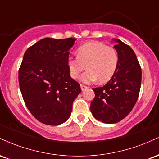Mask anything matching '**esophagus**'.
Returning <instances> with one entry per match:
<instances>
[{
  "label": "esophagus",
  "mask_w": 159,
  "mask_h": 159,
  "mask_svg": "<svg viewBox=\"0 0 159 159\" xmlns=\"http://www.w3.org/2000/svg\"><path fill=\"white\" fill-rule=\"evenodd\" d=\"M81 90L84 91L86 89H87V87L86 85H84V84H81Z\"/></svg>",
  "instance_id": "34e87169"
}]
</instances>
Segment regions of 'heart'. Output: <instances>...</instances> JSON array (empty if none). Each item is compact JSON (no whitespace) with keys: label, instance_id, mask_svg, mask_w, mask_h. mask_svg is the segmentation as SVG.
I'll return each mask as SVG.
<instances>
[{"label":"heart","instance_id":"heart-1","mask_svg":"<svg viewBox=\"0 0 159 159\" xmlns=\"http://www.w3.org/2000/svg\"><path fill=\"white\" fill-rule=\"evenodd\" d=\"M119 64V56L114 47L100 42H90L77 49V57L69 56L67 65L71 77L77 78L81 72L87 71L81 76L84 83H91L98 79L101 83L108 81L116 73Z\"/></svg>","mask_w":159,"mask_h":159}]
</instances>
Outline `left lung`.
I'll use <instances>...</instances> for the list:
<instances>
[{
  "instance_id": "8db88e82",
  "label": "left lung",
  "mask_w": 159,
  "mask_h": 159,
  "mask_svg": "<svg viewBox=\"0 0 159 159\" xmlns=\"http://www.w3.org/2000/svg\"><path fill=\"white\" fill-rule=\"evenodd\" d=\"M114 48L119 56V64L114 75L105 86L93 88L95 98L90 111L96 120L104 123L120 122L135 105L141 84V68L135 53L121 40Z\"/></svg>"
}]
</instances>
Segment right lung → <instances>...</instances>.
Returning a JSON list of instances; mask_svg holds the SVG:
<instances>
[{
	"mask_svg": "<svg viewBox=\"0 0 159 159\" xmlns=\"http://www.w3.org/2000/svg\"><path fill=\"white\" fill-rule=\"evenodd\" d=\"M74 38H44L27 49L19 71L20 90L29 111L42 123L61 125L71 115L81 87L67 65Z\"/></svg>",
	"mask_w": 159,
	"mask_h": 159,
	"instance_id": "right-lung-1",
	"label": "right lung"
}]
</instances>
